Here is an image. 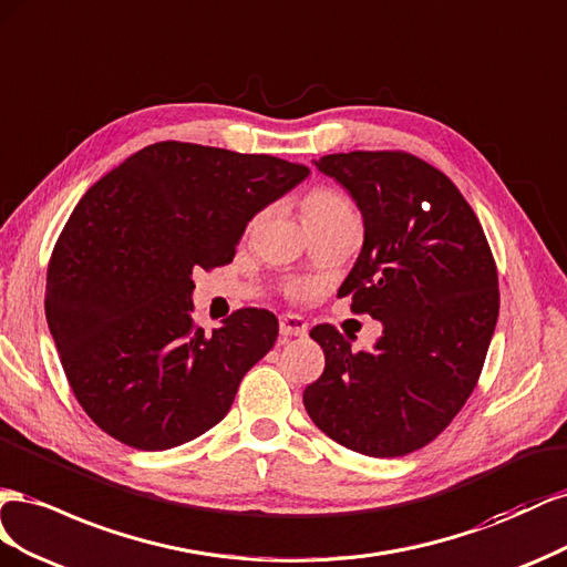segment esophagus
<instances>
[{
    "mask_svg": "<svg viewBox=\"0 0 567 567\" xmlns=\"http://www.w3.org/2000/svg\"><path fill=\"white\" fill-rule=\"evenodd\" d=\"M309 332V322L297 313H282L280 316V334L282 337H303Z\"/></svg>",
    "mask_w": 567,
    "mask_h": 567,
    "instance_id": "esophagus-1",
    "label": "esophagus"
}]
</instances>
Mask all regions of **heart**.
<instances>
[{
  "mask_svg": "<svg viewBox=\"0 0 567 567\" xmlns=\"http://www.w3.org/2000/svg\"><path fill=\"white\" fill-rule=\"evenodd\" d=\"M301 212H303V220H306V225H309V228H316V225L332 223V220H339V218L355 216L351 202L344 197L342 192L332 189V187L311 189L301 202ZM303 292H306L303 282L289 285V295L301 297Z\"/></svg>",
  "mask_w": 567,
  "mask_h": 567,
  "instance_id": "obj_1",
  "label": "heart"
}]
</instances>
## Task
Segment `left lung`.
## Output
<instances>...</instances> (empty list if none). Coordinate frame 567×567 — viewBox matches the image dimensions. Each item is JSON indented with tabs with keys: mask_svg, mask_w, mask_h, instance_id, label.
I'll return each instance as SVG.
<instances>
[{
	"mask_svg": "<svg viewBox=\"0 0 567 567\" xmlns=\"http://www.w3.org/2000/svg\"><path fill=\"white\" fill-rule=\"evenodd\" d=\"M363 216V249L339 297L382 322L370 351L332 326L303 406L330 440L363 456L423 449L473 394L498 318V275L475 212L449 177L406 152L313 161Z\"/></svg>",
	"mask_w": 567,
	"mask_h": 567,
	"instance_id": "8db88e82",
	"label": "left lung"
}]
</instances>
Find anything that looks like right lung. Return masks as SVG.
<instances>
[{"instance_id":"right-lung-1","label":"right lung","mask_w":567,"mask_h":567,"mask_svg":"<svg viewBox=\"0 0 567 567\" xmlns=\"http://www.w3.org/2000/svg\"><path fill=\"white\" fill-rule=\"evenodd\" d=\"M309 168L268 154L156 142L78 202L47 268L44 311L80 406L140 451L192 442L228 415L278 318L192 320V272L233 261L247 223Z\"/></svg>"}]
</instances>
